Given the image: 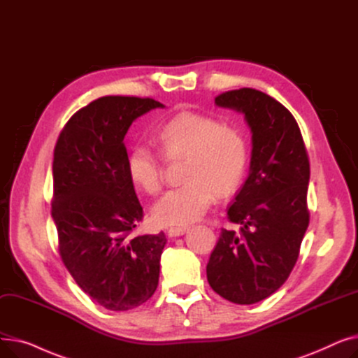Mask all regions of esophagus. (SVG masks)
<instances>
[{"label":"esophagus","instance_id":"1","mask_svg":"<svg viewBox=\"0 0 358 358\" xmlns=\"http://www.w3.org/2000/svg\"><path fill=\"white\" fill-rule=\"evenodd\" d=\"M189 229L187 227H178V228H171V229H168V236L169 238H177V236H181L182 234H185V231Z\"/></svg>","mask_w":358,"mask_h":358}]
</instances>
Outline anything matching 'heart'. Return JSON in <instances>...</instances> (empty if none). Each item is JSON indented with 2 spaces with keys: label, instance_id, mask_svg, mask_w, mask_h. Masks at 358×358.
Returning <instances> with one entry per match:
<instances>
[{
  "label": "heart",
  "instance_id": "obj_1",
  "mask_svg": "<svg viewBox=\"0 0 358 358\" xmlns=\"http://www.w3.org/2000/svg\"><path fill=\"white\" fill-rule=\"evenodd\" d=\"M155 141L166 159L185 157L182 185L166 192L152 208L161 227H182L200 219L216 199L236 189L248 164L242 131L215 117L185 111L159 126ZM127 176L139 190L155 194L162 185V162L146 145H135L126 161Z\"/></svg>",
  "mask_w": 358,
  "mask_h": 358
}]
</instances>
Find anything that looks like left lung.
<instances>
[{
    "mask_svg": "<svg viewBox=\"0 0 358 358\" xmlns=\"http://www.w3.org/2000/svg\"><path fill=\"white\" fill-rule=\"evenodd\" d=\"M215 103L245 116L252 150L248 178L228 209L241 229H222L206 273L219 296L252 305L283 286L297 261L309 224V158L293 115L268 94L232 90Z\"/></svg>",
    "mask_w": 358,
    "mask_h": 358,
    "instance_id": "left-lung-1",
    "label": "left lung"
}]
</instances>
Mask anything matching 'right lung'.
<instances>
[{
    "label": "right lung",
    "mask_w": 358,
    "mask_h": 358,
    "mask_svg": "<svg viewBox=\"0 0 358 358\" xmlns=\"http://www.w3.org/2000/svg\"><path fill=\"white\" fill-rule=\"evenodd\" d=\"M154 99L107 96L68 120L53 152L52 217L59 254L77 285L99 305L124 312L158 287L166 243L158 235L130 236L143 209L127 176L124 136Z\"/></svg>",
    "instance_id": "right-lung-1"
}]
</instances>
